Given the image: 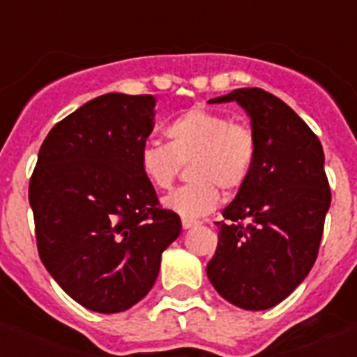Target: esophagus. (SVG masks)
Listing matches in <instances>:
<instances>
[{"label":"esophagus","mask_w":357,"mask_h":357,"mask_svg":"<svg viewBox=\"0 0 357 357\" xmlns=\"http://www.w3.org/2000/svg\"><path fill=\"white\" fill-rule=\"evenodd\" d=\"M195 225H198L197 220H191V218H182V227H184V229H191V227H195Z\"/></svg>","instance_id":"34e87169"}]
</instances>
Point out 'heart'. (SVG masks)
<instances>
[{
	"label": "heart",
	"mask_w": 357,
	"mask_h": 357,
	"mask_svg": "<svg viewBox=\"0 0 357 357\" xmlns=\"http://www.w3.org/2000/svg\"><path fill=\"white\" fill-rule=\"evenodd\" d=\"M164 132L168 144L148 141L141 146L139 168L151 188L168 191L189 162L191 182L164 200L184 218L206 216L220 204V189L234 195L250 178L257 135L247 123L198 105L173 118Z\"/></svg>",
	"instance_id": "heart-1"
}]
</instances>
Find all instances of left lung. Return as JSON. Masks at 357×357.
I'll return each mask as SVG.
<instances>
[{
    "mask_svg": "<svg viewBox=\"0 0 357 357\" xmlns=\"http://www.w3.org/2000/svg\"><path fill=\"white\" fill-rule=\"evenodd\" d=\"M238 102L257 135L247 184L223 209L207 277L230 304L261 311L282 302L317 261L331 189L324 148L282 100L257 87L209 103Z\"/></svg>",
    "mask_w": 357,
    "mask_h": 357,
    "instance_id": "left-lung-1",
    "label": "left lung"
}]
</instances>
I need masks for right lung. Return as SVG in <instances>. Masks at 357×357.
I'll use <instances>...</instances> for the list:
<instances>
[{"mask_svg": "<svg viewBox=\"0 0 357 357\" xmlns=\"http://www.w3.org/2000/svg\"><path fill=\"white\" fill-rule=\"evenodd\" d=\"M151 94L98 96L46 135L31 173L39 257L84 307L119 313L146 296L182 232L139 168L153 130Z\"/></svg>", "mask_w": 357, "mask_h": 357, "instance_id": "1", "label": "right lung"}]
</instances>
